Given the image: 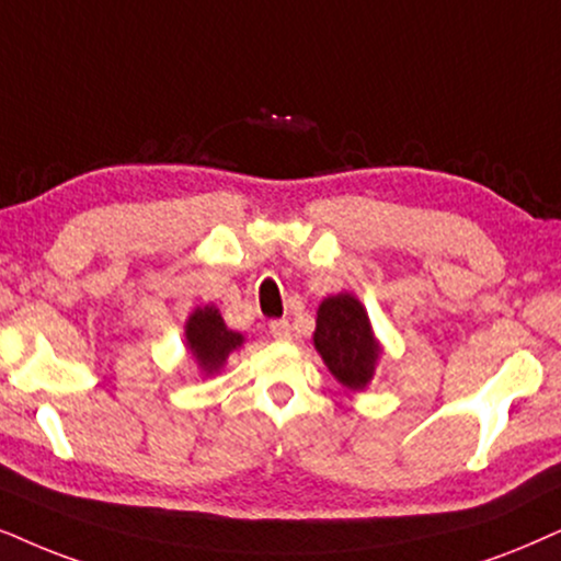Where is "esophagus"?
I'll return each instance as SVG.
<instances>
[{
  "mask_svg": "<svg viewBox=\"0 0 561 561\" xmlns=\"http://www.w3.org/2000/svg\"><path fill=\"white\" fill-rule=\"evenodd\" d=\"M268 333L276 342H289L293 339V329H289V321H272L268 323Z\"/></svg>",
  "mask_w": 561,
  "mask_h": 561,
  "instance_id": "esophagus-1",
  "label": "esophagus"
}]
</instances>
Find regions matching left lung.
I'll list each match as a JSON object with an SVG mask.
<instances>
[{
    "label": "left lung",
    "instance_id": "left-lung-1",
    "mask_svg": "<svg viewBox=\"0 0 561 561\" xmlns=\"http://www.w3.org/2000/svg\"><path fill=\"white\" fill-rule=\"evenodd\" d=\"M313 342L333 378L346 388L363 391L370 382L380 346L373 339L365 308L352 295L325 297L318 308Z\"/></svg>",
    "mask_w": 561,
    "mask_h": 561
}]
</instances>
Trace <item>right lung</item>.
I'll return each instance as SVG.
<instances>
[{
  "label": "right lung",
  "instance_id": "add662e5",
  "mask_svg": "<svg viewBox=\"0 0 561 561\" xmlns=\"http://www.w3.org/2000/svg\"><path fill=\"white\" fill-rule=\"evenodd\" d=\"M186 342L194 359L204 373H217L225 365L228 354L243 344V336L225 325L217 308H198L186 323Z\"/></svg>",
  "mask_w": 561,
  "mask_h": 561
}]
</instances>
